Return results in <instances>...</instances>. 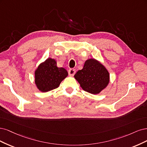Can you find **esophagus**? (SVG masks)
<instances>
[{
    "instance_id": "34e87169",
    "label": "esophagus",
    "mask_w": 147,
    "mask_h": 147,
    "mask_svg": "<svg viewBox=\"0 0 147 147\" xmlns=\"http://www.w3.org/2000/svg\"><path fill=\"white\" fill-rule=\"evenodd\" d=\"M76 73V70L73 68H71L68 70V74L71 76H73L74 74Z\"/></svg>"
}]
</instances>
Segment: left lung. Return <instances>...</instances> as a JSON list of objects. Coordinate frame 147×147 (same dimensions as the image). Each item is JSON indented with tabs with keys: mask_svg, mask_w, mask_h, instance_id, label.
I'll return each instance as SVG.
<instances>
[{
	"mask_svg": "<svg viewBox=\"0 0 147 147\" xmlns=\"http://www.w3.org/2000/svg\"><path fill=\"white\" fill-rule=\"evenodd\" d=\"M74 77L84 91L93 94H98L106 88L110 81L108 70L94 59L85 61L83 68L79 70Z\"/></svg>",
	"mask_w": 147,
	"mask_h": 147,
	"instance_id": "obj_1",
	"label": "left lung"
}]
</instances>
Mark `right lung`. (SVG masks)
<instances>
[{"label":"right lung","instance_id":"1","mask_svg":"<svg viewBox=\"0 0 147 147\" xmlns=\"http://www.w3.org/2000/svg\"><path fill=\"white\" fill-rule=\"evenodd\" d=\"M68 73L64 68L57 67V61L52 58L41 63L35 71V84L41 92L57 88Z\"/></svg>","mask_w":147,"mask_h":147}]
</instances>
